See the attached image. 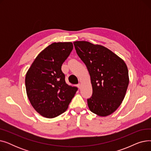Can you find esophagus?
<instances>
[{
  "mask_svg": "<svg viewBox=\"0 0 151 151\" xmlns=\"http://www.w3.org/2000/svg\"><path fill=\"white\" fill-rule=\"evenodd\" d=\"M77 86H78V88H79V89H80V88H81V84L79 83L78 85H77Z\"/></svg>",
  "mask_w": 151,
  "mask_h": 151,
  "instance_id": "obj_1",
  "label": "esophagus"
}]
</instances>
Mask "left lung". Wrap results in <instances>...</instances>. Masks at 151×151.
I'll use <instances>...</instances> for the list:
<instances>
[{"label":"left lung","mask_w":151,"mask_h":151,"mask_svg":"<svg viewBox=\"0 0 151 151\" xmlns=\"http://www.w3.org/2000/svg\"><path fill=\"white\" fill-rule=\"evenodd\" d=\"M73 44L91 76L92 95L88 99L89 108L100 116L112 114L121 105L129 86L125 63L103 46L85 41Z\"/></svg>","instance_id":"obj_1"}]
</instances>
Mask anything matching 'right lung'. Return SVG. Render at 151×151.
Masks as SVG:
<instances>
[{
  "instance_id": "add662e5",
  "label": "right lung",
  "mask_w": 151,
  "mask_h": 151,
  "mask_svg": "<svg viewBox=\"0 0 151 151\" xmlns=\"http://www.w3.org/2000/svg\"><path fill=\"white\" fill-rule=\"evenodd\" d=\"M73 47L71 42L51 44L37 55L26 73L29 100L45 117L54 118L64 113L78 90L66 83L61 70Z\"/></svg>"
}]
</instances>
